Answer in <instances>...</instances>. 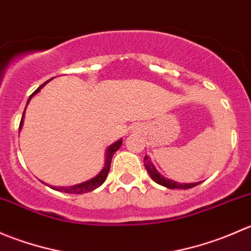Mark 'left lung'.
<instances>
[{
	"label": "left lung",
	"instance_id": "1",
	"mask_svg": "<svg viewBox=\"0 0 251 251\" xmlns=\"http://www.w3.org/2000/svg\"><path fill=\"white\" fill-rule=\"evenodd\" d=\"M144 166H146L147 171H148L149 176L151 177V179H153L154 182H156L158 184H160V186L166 187V188L188 189V188H192V187L198 186V184L201 183V182H194V183H178V182L173 181V179L166 178V177H164L163 175L156 170L155 166L153 165V163H151V160L149 159L148 155L144 156Z\"/></svg>",
	"mask_w": 251,
	"mask_h": 251
}]
</instances>
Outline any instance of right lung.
<instances>
[{
    "label": "right lung",
    "mask_w": 251,
    "mask_h": 251,
    "mask_svg": "<svg viewBox=\"0 0 251 251\" xmlns=\"http://www.w3.org/2000/svg\"><path fill=\"white\" fill-rule=\"evenodd\" d=\"M48 81H50V80H48ZM48 81H47V82H48ZM47 82L42 83V85L40 86V87L37 88V90L35 91V92L32 93L31 96H30L29 100H27L26 105L29 104L30 100H31V98L34 97V96L36 95V93H39L40 90H41V88L44 87V86L46 85ZM24 115H25V110H24V113H23L22 120H20L19 131L22 130L23 124H24ZM121 144H123V138H120V140L114 142L113 144H110V146L108 147L107 151H105V163H104V166H103L102 170H100V173H98V175H96V176L92 177V178H91V179H87V181L82 182V183H77V184H74V186H70V187H55V186H50V187L52 189H54V191H59V192H64V193H72V194H83V193H87V192H91V191H93V189L98 188V187L102 186V184L104 183L105 178H107V176H108V173H109L111 158H113L114 153H115V151H118L119 148H120ZM47 186H48V184H47Z\"/></svg>",
    "instance_id": "obj_1"
}]
</instances>
